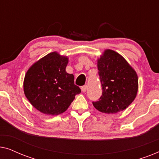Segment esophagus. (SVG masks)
<instances>
[{
  "label": "esophagus",
  "instance_id": "1",
  "mask_svg": "<svg viewBox=\"0 0 159 159\" xmlns=\"http://www.w3.org/2000/svg\"><path fill=\"white\" fill-rule=\"evenodd\" d=\"M81 90H82V92L83 93H85L86 90H87V85H84L82 86L81 88Z\"/></svg>",
  "mask_w": 159,
  "mask_h": 159
}]
</instances>
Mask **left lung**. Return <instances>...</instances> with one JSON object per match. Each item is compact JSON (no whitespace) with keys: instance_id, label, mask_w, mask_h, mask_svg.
<instances>
[{"instance_id":"8db88e82","label":"left lung","mask_w":159,"mask_h":159,"mask_svg":"<svg viewBox=\"0 0 159 159\" xmlns=\"http://www.w3.org/2000/svg\"><path fill=\"white\" fill-rule=\"evenodd\" d=\"M98 69L103 90L99 101L93 102L94 107L105 114L125 110L138 93L136 71L123 56L110 49L98 59Z\"/></svg>"}]
</instances>
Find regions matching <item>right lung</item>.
Masks as SVG:
<instances>
[{
  "label": "right lung",
  "instance_id": "1",
  "mask_svg": "<svg viewBox=\"0 0 159 159\" xmlns=\"http://www.w3.org/2000/svg\"><path fill=\"white\" fill-rule=\"evenodd\" d=\"M69 58L52 52L32 65L24 80V92L30 103L43 114L58 115L66 111L81 93L75 77L66 71Z\"/></svg>",
  "mask_w": 159,
  "mask_h": 159
}]
</instances>
